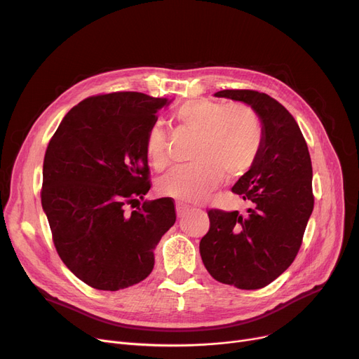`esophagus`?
I'll list each match as a JSON object with an SVG mask.
<instances>
[{"label":"esophagus","mask_w":359,"mask_h":359,"mask_svg":"<svg viewBox=\"0 0 359 359\" xmlns=\"http://www.w3.org/2000/svg\"><path fill=\"white\" fill-rule=\"evenodd\" d=\"M194 210L191 208V206H187V205H182V203H177L176 205V212H177V217L179 218H183L184 215H187L189 212H192Z\"/></svg>","instance_id":"obj_1"}]
</instances>
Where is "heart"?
<instances>
[{"instance_id":"1","label":"heart","mask_w":359,"mask_h":359,"mask_svg":"<svg viewBox=\"0 0 359 359\" xmlns=\"http://www.w3.org/2000/svg\"><path fill=\"white\" fill-rule=\"evenodd\" d=\"M173 118L180 126L196 134L192 148L195 163L163 176L157 184L161 196L201 202L217 189L225 175L238 177L255 164L263 142V125L252 106H225L211 99H198L179 106ZM145 151L154 168L167 165V137L160 125L148 130Z\"/></svg>"}]
</instances>
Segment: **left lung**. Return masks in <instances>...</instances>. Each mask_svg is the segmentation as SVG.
I'll use <instances>...</instances> for the list:
<instances>
[{
  "instance_id": "1",
  "label": "left lung",
  "mask_w": 359,
  "mask_h": 359,
  "mask_svg": "<svg viewBox=\"0 0 359 359\" xmlns=\"http://www.w3.org/2000/svg\"><path fill=\"white\" fill-rule=\"evenodd\" d=\"M214 96L252 106L263 125V142L252 168L233 186L250 202L248 214L211 210L199 252L218 282L259 290L284 273L299 250L314 206L311 158L291 113L268 94L222 90Z\"/></svg>"
}]
</instances>
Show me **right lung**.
Instances as JSON below:
<instances>
[{
  "label": "right lung",
  "mask_w": 359,
  "mask_h": 359,
  "mask_svg": "<svg viewBox=\"0 0 359 359\" xmlns=\"http://www.w3.org/2000/svg\"><path fill=\"white\" fill-rule=\"evenodd\" d=\"M170 103L135 91L88 97L49 141L42 208L60 257L93 288L118 291L145 279L176 222L170 198L125 211L149 191L145 141L157 110Z\"/></svg>",
  "instance_id": "obj_1"
}]
</instances>
